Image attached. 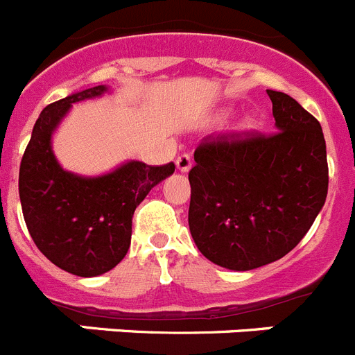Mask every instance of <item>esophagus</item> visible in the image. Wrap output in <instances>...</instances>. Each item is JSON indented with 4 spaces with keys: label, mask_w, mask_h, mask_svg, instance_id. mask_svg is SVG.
<instances>
[{
    "label": "esophagus",
    "mask_w": 355,
    "mask_h": 355,
    "mask_svg": "<svg viewBox=\"0 0 355 355\" xmlns=\"http://www.w3.org/2000/svg\"><path fill=\"white\" fill-rule=\"evenodd\" d=\"M175 167H178V171L180 172H188L190 168H192V156L187 155V153L178 156V159H175Z\"/></svg>",
    "instance_id": "1"
}]
</instances>
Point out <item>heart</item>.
<instances>
[{
    "instance_id": "1",
    "label": "heart",
    "mask_w": 355,
    "mask_h": 355,
    "mask_svg": "<svg viewBox=\"0 0 355 355\" xmlns=\"http://www.w3.org/2000/svg\"><path fill=\"white\" fill-rule=\"evenodd\" d=\"M245 128H250V124H249V122H247V124H245Z\"/></svg>"
}]
</instances>
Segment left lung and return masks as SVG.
Segmentation results:
<instances>
[{
    "mask_svg": "<svg viewBox=\"0 0 355 355\" xmlns=\"http://www.w3.org/2000/svg\"><path fill=\"white\" fill-rule=\"evenodd\" d=\"M266 94L277 131L206 137L188 172L190 233L205 258L229 270H252L286 256L327 197L320 122L288 94Z\"/></svg>",
    "mask_w": 355,
    "mask_h": 355,
    "instance_id": "8db88e82",
    "label": "left lung"
}]
</instances>
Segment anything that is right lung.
I'll list each match as a JSON object with an SVG mask.
<instances>
[{
    "label": "right lung",
    "mask_w": 355,
    "mask_h": 355,
    "mask_svg": "<svg viewBox=\"0 0 355 355\" xmlns=\"http://www.w3.org/2000/svg\"><path fill=\"white\" fill-rule=\"evenodd\" d=\"M108 92L106 85L81 90L40 112L19 168V197L31 238L62 270L96 277L112 270L131 243V220L150 188L175 165L122 163L108 174L85 178L60 167L51 137L74 103Z\"/></svg>",
    "instance_id": "1"
}]
</instances>
